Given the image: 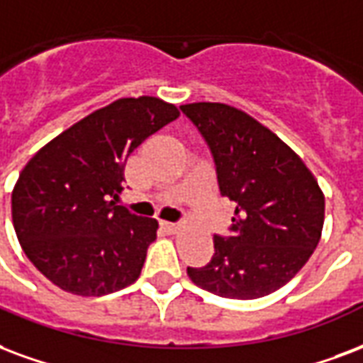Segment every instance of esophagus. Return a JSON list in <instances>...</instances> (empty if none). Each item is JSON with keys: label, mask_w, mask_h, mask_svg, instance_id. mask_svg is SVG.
<instances>
[{"label": "esophagus", "mask_w": 363, "mask_h": 363, "mask_svg": "<svg viewBox=\"0 0 363 363\" xmlns=\"http://www.w3.org/2000/svg\"><path fill=\"white\" fill-rule=\"evenodd\" d=\"M163 225V229L169 230V233H177V230L181 229V225L179 223H169V221H163L161 223Z\"/></svg>", "instance_id": "esophagus-1"}]
</instances>
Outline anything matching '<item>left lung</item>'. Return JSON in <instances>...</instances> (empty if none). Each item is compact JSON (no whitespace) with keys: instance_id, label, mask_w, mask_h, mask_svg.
I'll return each instance as SVG.
<instances>
[{"instance_id":"8db88e82","label":"left lung","mask_w":363,"mask_h":363,"mask_svg":"<svg viewBox=\"0 0 363 363\" xmlns=\"http://www.w3.org/2000/svg\"><path fill=\"white\" fill-rule=\"evenodd\" d=\"M181 111L208 144L221 196L236 203L229 235H213L209 264L186 273L217 296H267L289 283L318 246L323 192L304 161L240 109L202 101Z\"/></svg>"}]
</instances>
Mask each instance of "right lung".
Segmentation results:
<instances>
[{
  "label": "right lung",
  "mask_w": 363,
  "mask_h": 363,
  "mask_svg": "<svg viewBox=\"0 0 363 363\" xmlns=\"http://www.w3.org/2000/svg\"><path fill=\"white\" fill-rule=\"evenodd\" d=\"M179 117L160 98H123L45 144L18 174L13 225L34 267L79 296L111 294L140 277L157 221L117 206L125 163Z\"/></svg>",
  "instance_id": "right-lung-1"
}]
</instances>
